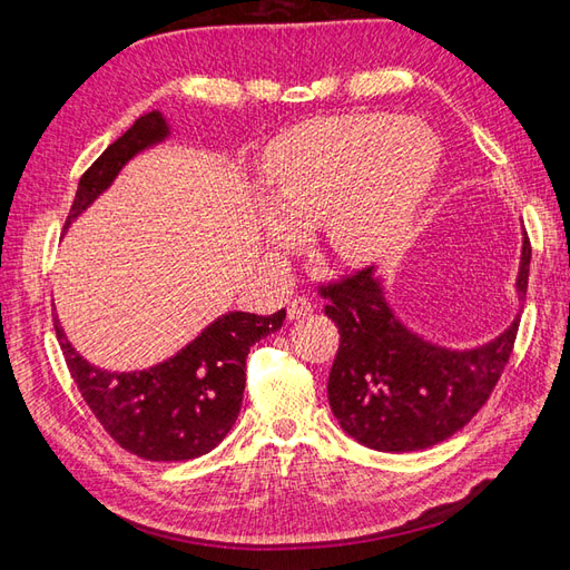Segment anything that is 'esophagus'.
Masks as SVG:
<instances>
[{
	"label": "esophagus",
	"mask_w": 570,
	"mask_h": 570,
	"mask_svg": "<svg viewBox=\"0 0 570 570\" xmlns=\"http://www.w3.org/2000/svg\"><path fill=\"white\" fill-rule=\"evenodd\" d=\"M311 311H313V304L308 298H304V296H296L292 304H288V308H286V316H288V321H298V318H306V316H311Z\"/></svg>",
	"instance_id": "esophagus-1"
}]
</instances>
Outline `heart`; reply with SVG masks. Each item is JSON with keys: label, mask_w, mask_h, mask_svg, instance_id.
I'll list each match as a JSON object with an SVG mask.
<instances>
[{"label": "heart", "mask_w": 570, "mask_h": 570, "mask_svg": "<svg viewBox=\"0 0 570 570\" xmlns=\"http://www.w3.org/2000/svg\"><path fill=\"white\" fill-rule=\"evenodd\" d=\"M441 159L439 137L421 119L333 115L296 125L264 159L269 245L288 249L296 225L321 220L325 249L337 262L380 259L409 235Z\"/></svg>", "instance_id": "heart-1"}]
</instances>
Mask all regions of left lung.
<instances>
[{
	"instance_id": "1",
	"label": "left lung",
	"mask_w": 570,
	"mask_h": 570,
	"mask_svg": "<svg viewBox=\"0 0 570 570\" xmlns=\"http://www.w3.org/2000/svg\"><path fill=\"white\" fill-rule=\"evenodd\" d=\"M531 247L524 233L517 296L524 301ZM341 331L328 402L347 435L372 451L409 453L451 439L488 402L514 347L519 316L494 341L453 350L409 331L374 266L321 286Z\"/></svg>"
}]
</instances>
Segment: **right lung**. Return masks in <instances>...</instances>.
Returning <instances> with one entry per match:
<instances>
[{
	"label": "right lung",
	"mask_w": 570,
	"mask_h": 570,
	"mask_svg": "<svg viewBox=\"0 0 570 570\" xmlns=\"http://www.w3.org/2000/svg\"><path fill=\"white\" fill-rule=\"evenodd\" d=\"M171 135L161 112L139 117L82 174L66 227L112 186L125 164ZM286 311L274 316L229 311L215 318L196 341L149 370L107 372L90 365L53 318L70 377L102 429L144 460L176 463L205 455L237 421L245 392L249 347L282 328Z\"/></svg>",
	"instance_id": "obj_1"
}]
</instances>
